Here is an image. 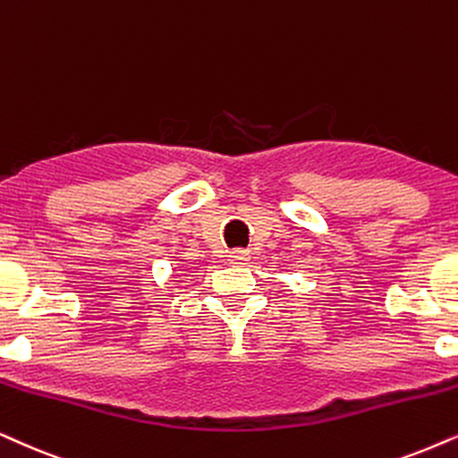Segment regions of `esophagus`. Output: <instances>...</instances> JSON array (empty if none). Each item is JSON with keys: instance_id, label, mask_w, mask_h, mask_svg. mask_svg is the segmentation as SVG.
<instances>
[{"instance_id": "34e87169", "label": "esophagus", "mask_w": 458, "mask_h": 458, "mask_svg": "<svg viewBox=\"0 0 458 458\" xmlns=\"http://www.w3.org/2000/svg\"><path fill=\"white\" fill-rule=\"evenodd\" d=\"M228 259H230V264L241 266V264H247L249 259H251V253L245 251V249H234V251L228 253Z\"/></svg>"}]
</instances>
